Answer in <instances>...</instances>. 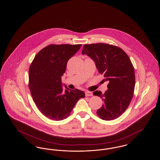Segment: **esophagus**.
Here are the masks:
<instances>
[{"label":"esophagus","mask_w":160,"mask_h":160,"mask_svg":"<svg viewBox=\"0 0 160 160\" xmlns=\"http://www.w3.org/2000/svg\"><path fill=\"white\" fill-rule=\"evenodd\" d=\"M85 94H86V96H93V93L92 92H90V91H86L85 92Z\"/></svg>","instance_id":"obj_1"}]
</instances>
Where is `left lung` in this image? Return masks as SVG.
Returning a JSON list of instances; mask_svg holds the SVG:
<instances>
[{
  "mask_svg": "<svg viewBox=\"0 0 160 160\" xmlns=\"http://www.w3.org/2000/svg\"><path fill=\"white\" fill-rule=\"evenodd\" d=\"M82 54L94 61L99 72L108 82L104 93L93 92L103 101L97 114L107 121L118 118L128 108L134 93L135 74L130 58L121 48L102 43L84 45Z\"/></svg>",
  "mask_w": 160,
  "mask_h": 160,
  "instance_id": "left-lung-1",
  "label": "left lung"
}]
</instances>
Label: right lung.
Here are the masks:
<instances>
[{"label": "right lung", "instance_id": "right-lung-1", "mask_svg": "<svg viewBox=\"0 0 160 160\" xmlns=\"http://www.w3.org/2000/svg\"><path fill=\"white\" fill-rule=\"evenodd\" d=\"M82 45H51L38 52L29 68V89L39 111L47 118L60 121L70 115L77 101L84 98L80 90L62 89L61 77L68 61Z\"/></svg>", "mask_w": 160, "mask_h": 160}]
</instances>
